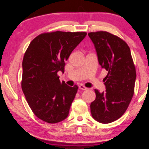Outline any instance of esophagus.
Instances as JSON below:
<instances>
[{
  "instance_id": "1",
  "label": "esophagus",
  "mask_w": 149,
  "mask_h": 149,
  "mask_svg": "<svg viewBox=\"0 0 149 149\" xmlns=\"http://www.w3.org/2000/svg\"><path fill=\"white\" fill-rule=\"evenodd\" d=\"M79 89H81V90H83V91H84V90H86L87 89V88L86 86H84V85H80L79 86Z\"/></svg>"
}]
</instances>
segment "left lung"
Returning a JSON list of instances; mask_svg holds the SVG:
<instances>
[{
    "mask_svg": "<svg viewBox=\"0 0 149 149\" xmlns=\"http://www.w3.org/2000/svg\"><path fill=\"white\" fill-rule=\"evenodd\" d=\"M97 50L98 61L107 71L104 79L106 90L94 89L96 99L91 103L93 118L101 123L117 120L125 112L134 94L136 71L127 43L105 31L88 33Z\"/></svg>",
    "mask_w": 149,
    "mask_h": 149,
    "instance_id": "obj_1",
    "label": "left lung"
}]
</instances>
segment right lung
I'll return each mask as SVG.
<instances>
[{
	"label": "right lung",
	"mask_w": 149,
	"mask_h": 149,
	"mask_svg": "<svg viewBox=\"0 0 149 149\" xmlns=\"http://www.w3.org/2000/svg\"><path fill=\"white\" fill-rule=\"evenodd\" d=\"M86 35L56 31L42 33L30 42L22 62V88L39 119L52 124L68 115L79 87L60 81L58 72H64L65 62Z\"/></svg>",
	"instance_id": "add662e5"
}]
</instances>
